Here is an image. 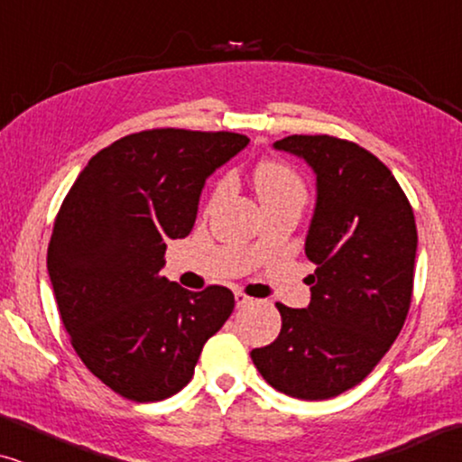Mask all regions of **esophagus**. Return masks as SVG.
I'll return each mask as SVG.
<instances>
[{
    "label": "esophagus",
    "mask_w": 462,
    "mask_h": 462,
    "mask_svg": "<svg viewBox=\"0 0 462 462\" xmlns=\"http://www.w3.org/2000/svg\"><path fill=\"white\" fill-rule=\"evenodd\" d=\"M252 302V299L248 294H244V292H236V305L237 307H245V305H250Z\"/></svg>",
    "instance_id": "obj_1"
}]
</instances>
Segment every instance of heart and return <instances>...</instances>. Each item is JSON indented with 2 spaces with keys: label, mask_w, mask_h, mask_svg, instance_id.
Instances as JSON below:
<instances>
[{
  "label": "heart",
  "mask_w": 462,
  "mask_h": 462,
  "mask_svg": "<svg viewBox=\"0 0 462 462\" xmlns=\"http://www.w3.org/2000/svg\"><path fill=\"white\" fill-rule=\"evenodd\" d=\"M254 187L264 210L286 204L302 206L307 199L305 179H302L299 170L282 160H264L258 163L254 170ZM223 191L225 180H220L210 195V204H214Z\"/></svg>",
  "instance_id": "obj_1"
}]
</instances>
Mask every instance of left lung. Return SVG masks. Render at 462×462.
<instances>
[{
  "label": "left lung",
  "mask_w": 462,
  "mask_h": 462,
  "mask_svg": "<svg viewBox=\"0 0 462 462\" xmlns=\"http://www.w3.org/2000/svg\"><path fill=\"white\" fill-rule=\"evenodd\" d=\"M275 149L318 176V206L305 244L315 273L307 309L277 302L282 330L250 353L271 387L299 400H330L374 370L408 318L416 223L391 170L357 143L292 134Z\"/></svg>",
  "instance_id": "8db88e82"
}]
</instances>
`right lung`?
Segmentation results:
<instances>
[{"mask_svg": "<svg viewBox=\"0 0 462 462\" xmlns=\"http://www.w3.org/2000/svg\"><path fill=\"white\" fill-rule=\"evenodd\" d=\"M236 132L153 128L98 151L54 218L48 273L71 345L117 395L160 402L191 381L206 340L236 307L160 275L166 242L189 236L208 176L239 153Z\"/></svg>", "mask_w": 462, "mask_h": 462, "instance_id": "1", "label": "right lung"}]
</instances>
